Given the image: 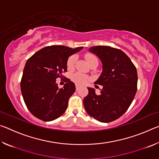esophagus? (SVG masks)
Masks as SVG:
<instances>
[{
	"label": "esophagus",
	"instance_id": "34e87169",
	"mask_svg": "<svg viewBox=\"0 0 159 159\" xmlns=\"http://www.w3.org/2000/svg\"><path fill=\"white\" fill-rule=\"evenodd\" d=\"M79 89H80V86L76 85V90H79Z\"/></svg>",
	"mask_w": 159,
	"mask_h": 159
}]
</instances>
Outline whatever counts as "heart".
Returning a JSON list of instances; mask_svg holds the SVG:
<instances>
[{
    "mask_svg": "<svg viewBox=\"0 0 159 159\" xmlns=\"http://www.w3.org/2000/svg\"><path fill=\"white\" fill-rule=\"evenodd\" d=\"M85 60H87L88 64H90L91 61H93L95 60H98L95 55H92V54H87L85 56ZM76 55H72L68 59L67 61V68L69 69H71L74 68V64L76 63ZM71 79L74 82H75L76 84L79 85H84L87 83L88 80H90L89 76H88L87 75H85L81 73H75L71 76Z\"/></svg>",
    "mask_w": 159,
    "mask_h": 159,
    "instance_id": "heart-1",
    "label": "heart"
}]
</instances>
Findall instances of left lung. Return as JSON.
<instances>
[{"mask_svg": "<svg viewBox=\"0 0 159 159\" xmlns=\"http://www.w3.org/2000/svg\"><path fill=\"white\" fill-rule=\"evenodd\" d=\"M88 51L98 56L102 71L95 83L103 86L100 95L88 88V95L83 99L86 111L103 123L117 119L127 111L137 92L136 67L122 50L109 46L90 47Z\"/></svg>", "mask_w": 159, "mask_h": 159, "instance_id": "1", "label": "left lung"}]
</instances>
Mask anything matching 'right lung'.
<instances>
[{
	"label": "right lung",
	"instance_id": "obj_1",
	"mask_svg": "<svg viewBox=\"0 0 159 159\" xmlns=\"http://www.w3.org/2000/svg\"><path fill=\"white\" fill-rule=\"evenodd\" d=\"M83 47L73 49L64 45L42 48L26 61L20 86L26 107L32 114L44 121L61 116L67 108L70 97L76 90L75 84L67 79L59 89L56 80L67 71L70 56Z\"/></svg>",
	"mask_w": 159,
	"mask_h": 159
}]
</instances>
